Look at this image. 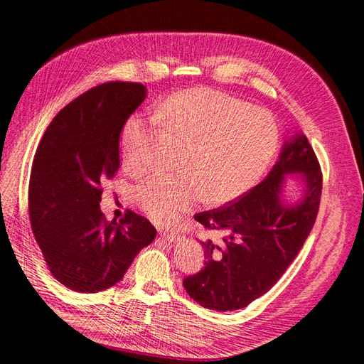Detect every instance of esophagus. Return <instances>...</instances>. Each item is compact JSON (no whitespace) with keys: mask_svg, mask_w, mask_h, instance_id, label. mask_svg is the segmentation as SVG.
Instances as JSON below:
<instances>
[{"mask_svg":"<svg viewBox=\"0 0 364 364\" xmlns=\"http://www.w3.org/2000/svg\"><path fill=\"white\" fill-rule=\"evenodd\" d=\"M160 236H161V239H165L169 243H177L181 240V236L177 232H161Z\"/></svg>","mask_w":364,"mask_h":364,"instance_id":"34e87169","label":"esophagus"}]
</instances>
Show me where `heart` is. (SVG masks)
Wrapping results in <instances>:
<instances>
[{
  "label": "heart",
  "mask_w": 364,
  "mask_h": 364,
  "mask_svg": "<svg viewBox=\"0 0 364 364\" xmlns=\"http://www.w3.org/2000/svg\"><path fill=\"white\" fill-rule=\"evenodd\" d=\"M157 119L187 148L178 175L152 173L134 189L140 210L157 225L171 227L205 196L212 204L236 199L262 178L279 144L272 114L208 87L173 93ZM159 134L156 122L132 116L121 132L128 171H144Z\"/></svg>",
  "instance_id": "b5f03b06"
}]
</instances>
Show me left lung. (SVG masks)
<instances>
[{
	"label": "left lung",
	"instance_id": "obj_1",
	"mask_svg": "<svg viewBox=\"0 0 364 364\" xmlns=\"http://www.w3.org/2000/svg\"><path fill=\"white\" fill-rule=\"evenodd\" d=\"M298 173L304 192L282 196L285 177ZM322 193L319 161L307 137L287 139L267 177L227 207L195 215L218 240L204 246V267L183 286L199 306L216 311L245 309L271 289L301 251L318 216Z\"/></svg>",
	"mask_w": 364,
	"mask_h": 364
}]
</instances>
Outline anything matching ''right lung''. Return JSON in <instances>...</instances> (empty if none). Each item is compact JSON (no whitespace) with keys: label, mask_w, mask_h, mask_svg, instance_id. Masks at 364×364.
Instances as JSON below:
<instances>
[{"label":"right lung","mask_w":364,"mask_h":364,"mask_svg":"<svg viewBox=\"0 0 364 364\" xmlns=\"http://www.w3.org/2000/svg\"><path fill=\"white\" fill-rule=\"evenodd\" d=\"M146 98L140 83L110 81L69 102L46 128L33 160L28 212L51 275L68 289L95 293L119 283L154 240L151 222L127 210L104 218L102 183L119 169V137Z\"/></svg>","instance_id":"right-lung-1"}]
</instances>
